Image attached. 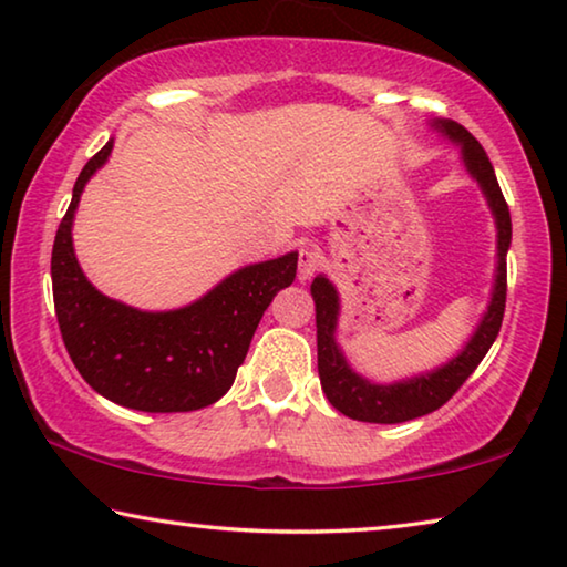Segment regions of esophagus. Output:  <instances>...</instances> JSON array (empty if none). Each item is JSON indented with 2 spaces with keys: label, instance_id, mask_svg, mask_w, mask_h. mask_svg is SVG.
<instances>
[{
  "label": "esophagus",
  "instance_id": "obj_1",
  "mask_svg": "<svg viewBox=\"0 0 567 567\" xmlns=\"http://www.w3.org/2000/svg\"><path fill=\"white\" fill-rule=\"evenodd\" d=\"M321 266V254L313 246H303L299 254V281L307 284L309 278L319 271Z\"/></svg>",
  "mask_w": 567,
  "mask_h": 567
}]
</instances>
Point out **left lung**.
<instances>
[{
	"mask_svg": "<svg viewBox=\"0 0 567 567\" xmlns=\"http://www.w3.org/2000/svg\"><path fill=\"white\" fill-rule=\"evenodd\" d=\"M429 126L446 142L458 146L461 164L482 189L486 207L494 217L496 264L489 303H486V311L474 332L461 344V350L441 362L439 368L408 374V378L393 382H378L357 372L337 342V324L339 313H342L337 286L324 274L313 278L311 296L313 307H317V362L321 390L339 413L362 423H403L439 411L484 360L502 327L504 301H507V250L512 246L509 207L504 203L499 182H496L494 167L482 144L456 121L431 118Z\"/></svg>",
	"mask_w": 567,
	"mask_h": 567,
	"instance_id": "8db88e82",
	"label": "left lung"
}]
</instances>
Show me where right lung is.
I'll use <instances>...</instances> for the list:
<instances>
[{
  "mask_svg": "<svg viewBox=\"0 0 567 567\" xmlns=\"http://www.w3.org/2000/svg\"><path fill=\"white\" fill-rule=\"evenodd\" d=\"M113 138L75 179L52 246V299L73 364L95 393L132 411H199L228 393L274 296L293 284L299 254L243 266L179 309L146 311L95 289L73 248L85 185L109 162Z\"/></svg>",
  "mask_w": 567,
  "mask_h": 567,
  "instance_id": "obj_1",
  "label": "right lung"
}]
</instances>
